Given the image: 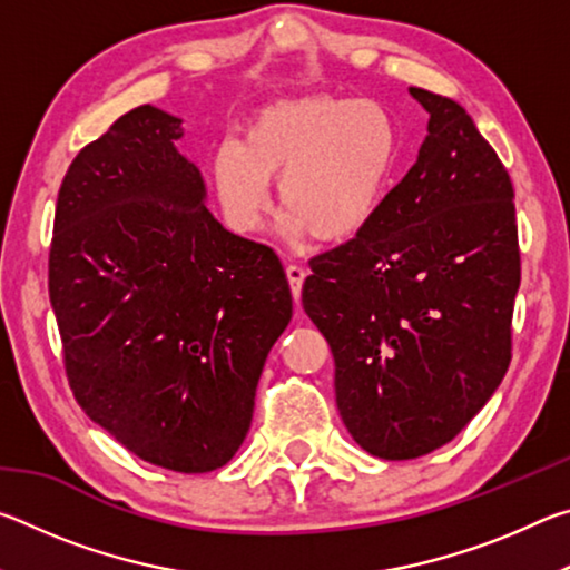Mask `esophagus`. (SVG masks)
Wrapping results in <instances>:
<instances>
[{"label":"esophagus","mask_w":570,"mask_h":570,"mask_svg":"<svg viewBox=\"0 0 570 570\" xmlns=\"http://www.w3.org/2000/svg\"><path fill=\"white\" fill-rule=\"evenodd\" d=\"M286 278H288V286H292L294 298L298 302V296H302L304 278H306V268L298 266V264H288V266H286Z\"/></svg>","instance_id":"esophagus-1"}]
</instances>
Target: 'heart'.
Instances as JSON below:
<instances>
[{"mask_svg":"<svg viewBox=\"0 0 570 570\" xmlns=\"http://www.w3.org/2000/svg\"><path fill=\"white\" fill-rule=\"evenodd\" d=\"M397 156V130L374 100L334 95L282 100L264 108L246 142L224 140L214 153V183L236 234L262 228L278 178L284 226L316 240H346L377 214Z\"/></svg>","mask_w":570,"mask_h":570,"instance_id":"heart-1","label":"heart"}]
</instances>
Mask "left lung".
Instances as JSON below:
<instances>
[{
  "label": "left lung",
  "instance_id": "8db88e82",
  "mask_svg": "<svg viewBox=\"0 0 570 570\" xmlns=\"http://www.w3.org/2000/svg\"><path fill=\"white\" fill-rule=\"evenodd\" d=\"M410 92L430 112L417 163L370 226L308 262L302 288L346 430L382 460L442 448L493 397L520 286L505 166L455 100Z\"/></svg>",
  "mask_w": 570,
  "mask_h": 570
}]
</instances>
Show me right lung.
Returning <instances> with one entry per match:
<instances>
[{"label":"right lung","instance_id":"right-lung-1","mask_svg":"<svg viewBox=\"0 0 570 570\" xmlns=\"http://www.w3.org/2000/svg\"><path fill=\"white\" fill-rule=\"evenodd\" d=\"M180 135L140 105L77 153L57 193L50 302L85 414L150 465L210 472L246 438L292 292L274 248L210 216Z\"/></svg>","mask_w":570,"mask_h":570}]
</instances>
